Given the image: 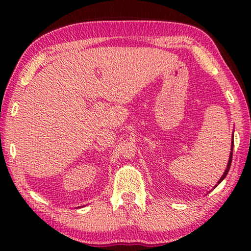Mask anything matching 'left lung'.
<instances>
[{"label":"left lung","instance_id":"8db88e82","mask_svg":"<svg viewBox=\"0 0 251 251\" xmlns=\"http://www.w3.org/2000/svg\"><path fill=\"white\" fill-rule=\"evenodd\" d=\"M232 147H233V140H232ZM231 151H233V149H231ZM232 153H233V152L229 153V159H228L227 167H226V170L224 171V174H223V176L221 177V179L218 180V184H219V183H222L223 179H224V178H225L226 176H227V174H228V170H229V168H231V163H232Z\"/></svg>","mask_w":251,"mask_h":251}]
</instances>
